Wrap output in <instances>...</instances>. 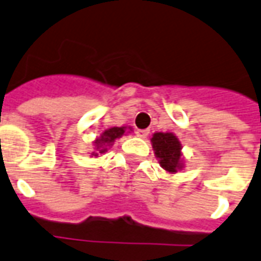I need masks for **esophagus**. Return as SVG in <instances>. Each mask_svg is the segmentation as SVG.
Returning <instances> with one entry per match:
<instances>
[{
    "instance_id": "obj_1",
    "label": "esophagus",
    "mask_w": 261,
    "mask_h": 261,
    "mask_svg": "<svg viewBox=\"0 0 261 261\" xmlns=\"http://www.w3.org/2000/svg\"><path fill=\"white\" fill-rule=\"evenodd\" d=\"M148 130L147 129H137L136 130V135L137 137H140V139H145V137L148 136Z\"/></svg>"
}]
</instances>
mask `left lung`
Listing matches in <instances>:
<instances>
[{
	"instance_id": "1",
	"label": "left lung",
	"mask_w": 261,
	"mask_h": 261,
	"mask_svg": "<svg viewBox=\"0 0 261 261\" xmlns=\"http://www.w3.org/2000/svg\"><path fill=\"white\" fill-rule=\"evenodd\" d=\"M151 143H152L153 153L163 170H166L170 174H175L178 170H182L184 161L181 152L182 145L174 133H153Z\"/></svg>"
}]
</instances>
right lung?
Instances as JSON below:
<instances>
[{
	"label": "right lung",
	"mask_w": 261,
	"mask_h": 261,
	"mask_svg": "<svg viewBox=\"0 0 261 261\" xmlns=\"http://www.w3.org/2000/svg\"><path fill=\"white\" fill-rule=\"evenodd\" d=\"M129 130H132V128L129 126ZM126 126H113L110 129H106L105 132L99 137H96V140L94 141L95 144V151L91 155L98 156V153H103L108 151V147H112L114 144V141L117 139H120L122 135H125Z\"/></svg>",
	"instance_id": "obj_1"
}]
</instances>
